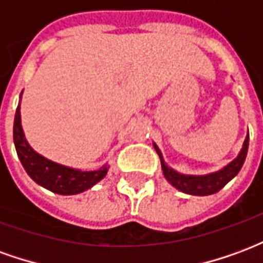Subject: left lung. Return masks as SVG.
<instances>
[{"mask_svg": "<svg viewBox=\"0 0 263 263\" xmlns=\"http://www.w3.org/2000/svg\"><path fill=\"white\" fill-rule=\"evenodd\" d=\"M248 145L249 135H247L245 141H243L242 149H241V152L238 154L235 159L230 162L227 166H224L220 171L213 172V173H209V175H200V176L183 175V173H179L175 169L169 167L166 165L165 159L162 156V152L156 146V143H154V148L159 155L160 165H162V171H163L166 180L171 183L173 187H176L177 190H180L183 193L192 194V196H210V194L220 192L227 183L237 176L238 172L241 171L243 162H245L247 154H248Z\"/></svg>", "mask_w": 263, "mask_h": 263, "instance_id": "obj_1", "label": "left lung"}]
</instances>
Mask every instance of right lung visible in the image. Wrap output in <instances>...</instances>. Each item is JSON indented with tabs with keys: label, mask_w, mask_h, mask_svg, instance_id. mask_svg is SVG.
I'll return each instance as SVG.
<instances>
[{
	"label": "right lung",
	"mask_w": 263,
	"mask_h": 263,
	"mask_svg": "<svg viewBox=\"0 0 263 263\" xmlns=\"http://www.w3.org/2000/svg\"><path fill=\"white\" fill-rule=\"evenodd\" d=\"M14 143L21 163L32 180L53 193L63 196L83 193L104 179L108 172L109 166L107 165L101 166L97 171L73 169L46 159L45 156L35 152L25 139L24 129L21 125V104L15 112Z\"/></svg>",
	"instance_id": "obj_1"
}]
</instances>
